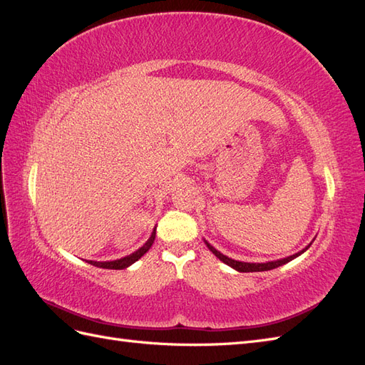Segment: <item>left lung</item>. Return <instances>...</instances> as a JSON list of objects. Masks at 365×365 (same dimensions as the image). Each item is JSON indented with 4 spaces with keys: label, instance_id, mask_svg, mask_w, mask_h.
<instances>
[{
    "label": "left lung",
    "instance_id": "obj_1",
    "mask_svg": "<svg viewBox=\"0 0 365 365\" xmlns=\"http://www.w3.org/2000/svg\"><path fill=\"white\" fill-rule=\"evenodd\" d=\"M204 242H205V245L208 247V250L212 251L220 262H224L225 264H228V267H231V268L239 271V272H259V271H269V269H274V268H279V267H282V264L294 260V259L298 257V256H302V254H303L309 247L312 245V242H311V244H309L306 248H303L302 251H298V252L292 254V256L284 257V259L271 260V262H264V263H250V262H239V260H235V259H230V257L225 256V254L217 251L213 245H210L205 239H204Z\"/></svg>",
    "mask_w": 365,
    "mask_h": 365
}]
</instances>
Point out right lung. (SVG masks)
Listing matches in <instances>:
<instances>
[{"label": "right lung", "mask_w": 365, "mask_h": 365, "mask_svg": "<svg viewBox=\"0 0 365 365\" xmlns=\"http://www.w3.org/2000/svg\"><path fill=\"white\" fill-rule=\"evenodd\" d=\"M155 235H157V227L153 228L150 237L148 239V242L145 245H143L141 248H138L137 251H134L132 254H129V256L126 257H121V259H117V260H111V262H94V260H86L88 263L94 264V267H98V268H105V269H125L128 267H130L132 263H135L141 256H145V254L149 251V248L152 247L153 240H155Z\"/></svg>", "instance_id": "add662e5"}]
</instances>
